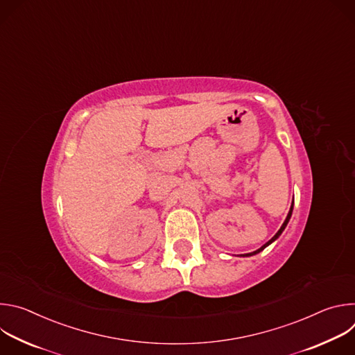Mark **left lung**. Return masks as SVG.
Instances as JSON below:
<instances>
[{
  "label": "left lung",
  "instance_id": "left-lung-1",
  "mask_svg": "<svg viewBox=\"0 0 355 355\" xmlns=\"http://www.w3.org/2000/svg\"><path fill=\"white\" fill-rule=\"evenodd\" d=\"M292 211H293V202H292V205H291V209H289V212H288V216H286V219H285V222L282 223V226H281V229L275 233V236L271 239V240H268L264 245H261L259 250H256V251H252V252H247V254H241L243 257H250V256H256V254H259L260 251H263L266 247H268L271 243H274L279 236H281V233L285 230V227H286V225H288V222H289V219H291V216H292Z\"/></svg>",
  "mask_w": 355,
  "mask_h": 355
}]
</instances>
